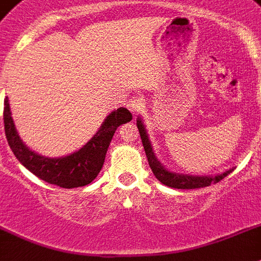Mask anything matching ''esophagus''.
<instances>
[{"instance_id": "1", "label": "esophagus", "mask_w": 261, "mask_h": 261, "mask_svg": "<svg viewBox=\"0 0 261 261\" xmlns=\"http://www.w3.org/2000/svg\"><path fill=\"white\" fill-rule=\"evenodd\" d=\"M144 105H145V100L140 96L130 97L126 102V107L132 113H140L144 109Z\"/></svg>"}]
</instances>
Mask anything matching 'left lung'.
<instances>
[{"instance_id":"1","label":"left lung","mask_w":261,"mask_h":261,"mask_svg":"<svg viewBox=\"0 0 261 261\" xmlns=\"http://www.w3.org/2000/svg\"><path fill=\"white\" fill-rule=\"evenodd\" d=\"M137 128H139L140 136H141V141H143L144 149H145L146 157H148V163L149 167L156 176V178L164 185H168L171 188L177 189H196L203 188V187H210L211 184H216L220 180H223L225 176L231 173V171L224 172L223 174L215 176V177H201V176H188V174L181 173H172V172L167 171L163 165L157 161L156 156H154L152 146H150L149 139L146 135V130L144 128V124L141 121V118L137 120Z\"/></svg>"}]
</instances>
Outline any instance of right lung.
<instances>
[{"label":"right lung","mask_w":261,"mask_h":261,"mask_svg":"<svg viewBox=\"0 0 261 261\" xmlns=\"http://www.w3.org/2000/svg\"><path fill=\"white\" fill-rule=\"evenodd\" d=\"M4 105H5L4 124H5L6 140L14 156L23 167L41 180L68 189L84 187L93 181L104 165L105 154L116 129L121 124L132 120V113L128 109L118 108L117 111L112 112L105 118L104 124L87 145H84L81 149L66 157L49 159L34 153L29 148H27V145L17 135L8 98Z\"/></svg>","instance_id":"obj_1"}]
</instances>
